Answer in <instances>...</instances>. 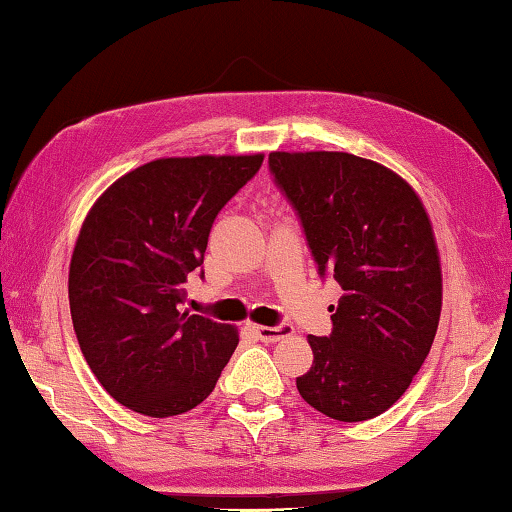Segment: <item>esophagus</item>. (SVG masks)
Listing matches in <instances>:
<instances>
[{"label":"esophagus","mask_w":512,"mask_h":512,"mask_svg":"<svg viewBox=\"0 0 512 512\" xmlns=\"http://www.w3.org/2000/svg\"><path fill=\"white\" fill-rule=\"evenodd\" d=\"M254 333L256 338H261L263 342H276V340H283L288 338V335L295 333L290 324H276V326H254Z\"/></svg>","instance_id":"obj_1"}]
</instances>
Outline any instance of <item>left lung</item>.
<instances>
[{
  "label": "left lung",
  "instance_id": "1",
  "mask_svg": "<svg viewBox=\"0 0 512 512\" xmlns=\"http://www.w3.org/2000/svg\"><path fill=\"white\" fill-rule=\"evenodd\" d=\"M274 186L297 213L317 274L342 288L329 335H308L306 404L340 422L381 415L429 356L440 258L420 197L395 172L345 152H274Z\"/></svg>",
  "mask_w": 512,
  "mask_h": 512
}]
</instances>
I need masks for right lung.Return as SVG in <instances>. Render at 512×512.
Segmentation results:
<instances>
[{"mask_svg": "<svg viewBox=\"0 0 512 512\" xmlns=\"http://www.w3.org/2000/svg\"><path fill=\"white\" fill-rule=\"evenodd\" d=\"M261 165V154L161 158L92 206L70 263V311L83 358L122 406L170 417L213 392L238 333L183 311L186 286L204 279L217 213Z\"/></svg>", "mask_w": 512, "mask_h": 512, "instance_id": "1", "label": "right lung"}]
</instances>
